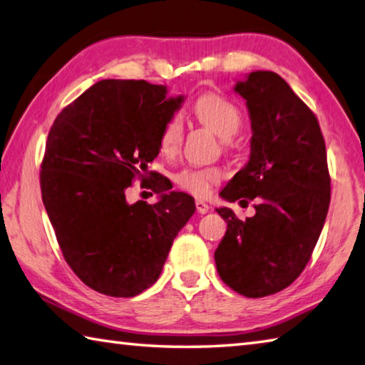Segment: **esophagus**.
Here are the masks:
<instances>
[{
	"instance_id": "obj_1",
	"label": "esophagus",
	"mask_w": 365,
	"mask_h": 365,
	"mask_svg": "<svg viewBox=\"0 0 365 365\" xmlns=\"http://www.w3.org/2000/svg\"><path fill=\"white\" fill-rule=\"evenodd\" d=\"M195 208H197V212H199L200 215L208 213V210H210L208 203H205L203 200H195Z\"/></svg>"
}]
</instances>
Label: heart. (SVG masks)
I'll return each mask as SVG.
<instances>
[{
	"label": "heart",
	"instance_id": "heart-1",
	"mask_svg": "<svg viewBox=\"0 0 365 365\" xmlns=\"http://www.w3.org/2000/svg\"><path fill=\"white\" fill-rule=\"evenodd\" d=\"M194 113L203 125L213 130L220 138L229 139L239 131L242 115L237 106L220 94H205L195 102ZM182 140V118L179 115L166 121L160 133V149L166 153L178 150ZM222 173L216 166H187L175 175L179 187L195 197H207L213 186L221 181Z\"/></svg>",
	"mask_w": 365,
	"mask_h": 365
}]
</instances>
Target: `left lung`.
I'll return each mask as SVG.
<instances>
[{
    "label": "left lung",
    "mask_w": 365,
    "mask_h": 365,
    "mask_svg": "<svg viewBox=\"0 0 365 365\" xmlns=\"http://www.w3.org/2000/svg\"><path fill=\"white\" fill-rule=\"evenodd\" d=\"M234 91L250 115V160L220 195L255 199L257 213L242 221L216 208L227 231L215 263L234 292L261 298L287 289L308 264L327 218L330 175L316 115L282 76L257 70Z\"/></svg>",
    "instance_id": "left-lung-1"
}]
</instances>
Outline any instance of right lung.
Instances as JSON below:
<instances>
[{
	"label": "right lung",
	"mask_w": 365,
	"mask_h": 365,
	"mask_svg": "<svg viewBox=\"0 0 365 365\" xmlns=\"http://www.w3.org/2000/svg\"><path fill=\"white\" fill-rule=\"evenodd\" d=\"M163 85L102 80L57 115L41 163V197L63 258L89 289L130 298L157 282L194 199L150 173L153 205L126 200L181 107Z\"/></svg>",
	"instance_id": "obj_1"
}]
</instances>
